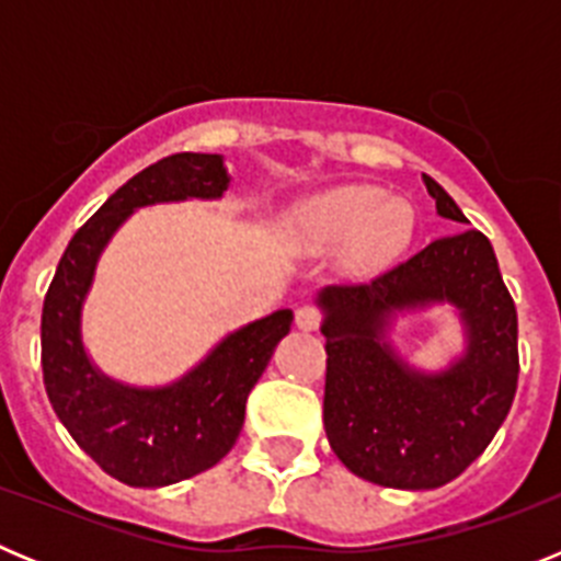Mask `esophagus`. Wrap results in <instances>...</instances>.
<instances>
[{
  "mask_svg": "<svg viewBox=\"0 0 561 561\" xmlns=\"http://www.w3.org/2000/svg\"><path fill=\"white\" fill-rule=\"evenodd\" d=\"M320 320H323V317H320V311H317L314 306H300V309L295 311V323L300 331H314L317 325H320Z\"/></svg>",
  "mask_w": 561,
  "mask_h": 561,
  "instance_id": "1",
  "label": "esophagus"
}]
</instances>
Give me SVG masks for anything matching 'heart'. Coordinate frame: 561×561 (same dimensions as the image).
<instances>
[{"instance_id":"1","label":"heart","mask_w":561,"mask_h":561,"mask_svg":"<svg viewBox=\"0 0 561 561\" xmlns=\"http://www.w3.org/2000/svg\"><path fill=\"white\" fill-rule=\"evenodd\" d=\"M286 241L300 255L340 252L342 270L374 275L408 250L415 210L408 199L374 185H340L300 199L284 221Z\"/></svg>"}]
</instances>
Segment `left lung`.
Here are the masks:
<instances>
[{
	"label": "left lung",
	"instance_id": "8db88e82",
	"mask_svg": "<svg viewBox=\"0 0 561 561\" xmlns=\"http://www.w3.org/2000/svg\"><path fill=\"white\" fill-rule=\"evenodd\" d=\"M424 185L438 216H466L433 176ZM323 424L351 472L388 489H438L489 444L517 393V309L492 241L478 230L444 236L370 284L325 286ZM453 305L465 351L447 369L421 371L389 340L394 320Z\"/></svg>",
	"mask_w": 561,
	"mask_h": 561
}]
</instances>
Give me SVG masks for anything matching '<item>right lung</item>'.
Masks as SVG:
<instances>
[{"label": "right lung", "mask_w": 561, "mask_h": 561, "mask_svg": "<svg viewBox=\"0 0 561 561\" xmlns=\"http://www.w3.org/2000/svg\"><path fill=\"white\" fill-rule=\"evenodd\" d=\"M230 187L221 153H171L108 196L72 236L42 311V370L49 404L78 447L126 485L160 489L219 463L244 427L247 396L291 329V309L221 336L180 379L137 388L98 368L83 345V304L112 236L134 210L216 202Z\"/></svg>", "instance_id": "obj_1"}]
</instances>
